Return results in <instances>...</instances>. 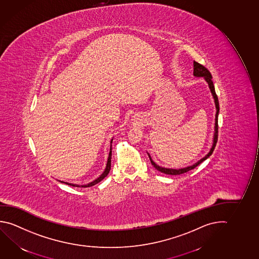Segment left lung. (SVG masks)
<instances>
[{"label":"left lung","mask_w":259,"mask_h":259,"mask_svg":"<svg viewBox=\"0 0 259 259\" xmlns=\"http://www.w3.org/2000/svg\"><path fill=\"white\" fill-rule=\"evenodd\" d=\"M193 74H194L195 77H199V78L200 77H203L204 80L208 83V86H209V89L211 91L212 98L214 100L216 114H215L214 134H213L212 145H211V149H210V151L207 153L206 155L203 157L202 159H199L197 162H195V163L193 164L191 166H187V167H181V168H168V167L159 166V165H157L152 160L151 155L149 154V152H147L148 156H149L150 160H151V165L155 167L157 170H159L161 173L167 174V175H180V174H183V173H186V172L189 171V170H191L193 168H195L196 166H198L200 163L203 162V160L208 159L211 155V153L213 152V150H214L216 143H217V139H218V115H219L220 111L219 101H218V97H217L216 93H215L214 86H213V82L211 80V72H209L206 68L203 66L202 64H198L197 62H194V72H193Z\"/></svg>","instance_id":"8db88e82"}]
</instances>
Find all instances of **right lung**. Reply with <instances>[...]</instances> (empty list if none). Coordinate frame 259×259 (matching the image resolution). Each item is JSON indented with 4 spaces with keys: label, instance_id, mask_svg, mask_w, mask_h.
I'll return each instance as SVG.
<instances>
[{
    "label": "right lung",
    "instance_id": "add662e5",
    "mask_svg": "<svg viewBox=\"0 0 259 259\" xmlns=\"http://www.w3.org/2000/svg\"><path fill=\"white\" fill-rule=\"evenodd\" d=\"M112 141L113 139H111V142H110V144H112ZM111 155H112V144H110V151H109V154H108V161H107V166H106V168H105V170H104L103 173L101 174V175L98 178V179H96L95 180H93L92 182L91 183L86 184V185H77V184H72V183H68V182H64V181H60L58 180L59 182L61 183L66 184V185H69V186H71V187H92V186H94L96 184L99 183L100 182L102 179H105L107 176H108V173L110 171V167H111Z\"/></svg>",
    "mask_w": 259,
    "mask_h": 259
}]
</instances>
